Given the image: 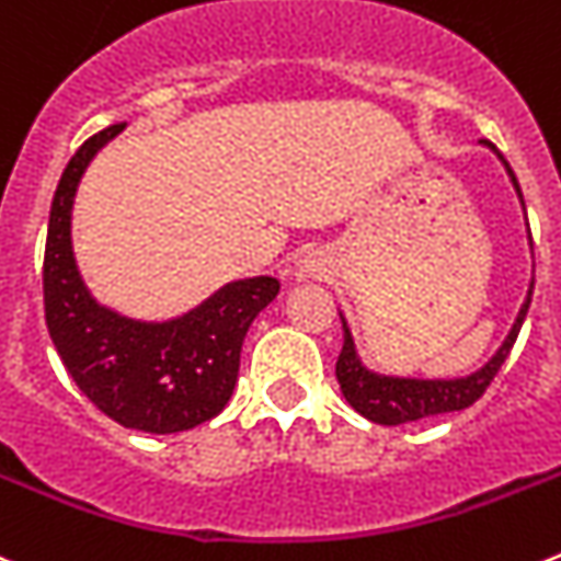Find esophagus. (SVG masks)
Here are the masks:
<instances>
[{"label":"esophagus","mask_w":561,"mask_h":561,"mask_svg":"<svg viewBox=\"0 0 561 561\" xmlns=\"http://www.w3.org/2000/svg\"><path fill=\"white\" fill-rule=\"evenodd\" d=\"M293 276L299 282L305 279H321V276H327V262L321 260L318 254H307L301 256L299 262H296V271H293Z\"/></svg>","instance_id":"esophagus-1"}]
</instances>
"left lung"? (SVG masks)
Returning <instances> with one entry per match:
<instances>
[{"label": "left lung", "mask_w": 561, "mask_h": 561, "mask_svg": "<svg viewBox=\"0 0 561 561\" xmlns=\"http://www.w3.org/2000/svg\"><path fill=\"white\" fill-rule=\"evenodd\" d=\"M486 142V139H483ZM489 148L497 153L492 142H486ZM501 156V153H497ZM501 161L506 164V173L512 179L514 190L519 195V204H523V193H519V184L514 179V170L508 168V161ZM526 209V204H523ZM531 237V231H528ZM531 290L534 282L528 287V296L523 301L517 312V321L512 324V332L506 335L503 346L492 355V360L483 363L478 371L467 377H456V380H413V377H386V375H375V371H368L366 366L360 363L355 352V341H352V332L343 321V350L337 355L335 363V377L341 382V391L346 397L352 408H355L360 416H366L368 422H377V425H405V422H416V419L425 416H436V413H450V411H463L476 400H481L483 391L489 388V382L494 380L497 375V368L503 366V360L512 352L514 341L519 335V327L526 321L528 305H531Z\"/></svg>", "instance_id": "1"}]
</instances>
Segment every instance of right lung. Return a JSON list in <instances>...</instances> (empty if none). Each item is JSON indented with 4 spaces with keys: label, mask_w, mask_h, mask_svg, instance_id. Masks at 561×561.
<instances>
[{
    "label": "right lung",
    "mask_w": 561,
    "mask_h": 561,
    "mask_svg": "<svg viewBox=\"0 0 561 561\" xmlns=\"http://www.w3.org/2000/svg\"><path fill=\"white\" fill-rule=\"evenodd\" d=\"M125 123L85 139L69 159L49 209L44 316L60 360L108 419L145 433H179L218 416L234 391L240 350L274 276L237 279L173 321H134L98 305L72 254V204L89 161Z\"/></svg>",
    "instance_id": "right-lung-1"
}]
</instances>
